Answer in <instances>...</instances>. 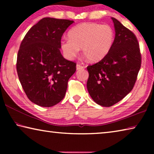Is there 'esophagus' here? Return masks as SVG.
Returning <instances> with one entry per match:
<instances>
[{"mask_svg": "<svg viewBox=\"0 0 154 154\" xmlns=\"http://www.w3.org/2000/svg\"><path fill=\"white\" fill-rule=\"evenodd\" d=\"M83 66H82V65H81V64H77V66H76V69H77V70H80V69H83Z\"/></svg>", "mask_w": 154, "mask_h": 154, "instance_id": "1", "label": "esophagus"}]
</instances>
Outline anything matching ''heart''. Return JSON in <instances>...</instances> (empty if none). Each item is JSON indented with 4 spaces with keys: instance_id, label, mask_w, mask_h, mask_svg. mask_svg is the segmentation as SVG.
Wrapping results in <instances>:
<instances>
[{
    "instance_id": "obj_1",
    "label": "heart",
    "mask_w": 154,
    "mask_h": 154,
    "mask_svg": "<svg viewBox=\"0 0 154 154\" xmlns=\"http://www.w3.org/2000/svg\"><path fill=\"white\" fill-rule=\"evenodd\" d=\"M69 38L61 41L60 47L64 57L72 60L82 48L88 60L98 62L107 55L115 39V33L110 26L95 22H85L69 31Z\"/></svg>"
}]
</instances>
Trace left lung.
Instances as JSON below:
<instances>
[{
	"instance_id": "left-lung-1",
	"label": "left lung",
	"mask_w": 154,
	"mask_h": 154,
	"mask_svg": "<svg viewBox=\"0 0 154 154\" xmlns=\"http://www.w3.org/2000/svg\"><path fill=\"white\" fill-rule=\"evenodd\" d=\"M116 36L105 58L87 67V88L91 98L102 106L122 100L133 88L141 64L139 45L134 34L111 17Z\"/></svg>"
}]
</instances>
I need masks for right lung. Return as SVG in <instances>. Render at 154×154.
<instances>
[{"label": "right lung", "instance_id": "add662e5", "mask_svg": "<svg viewBox=\"0 0 154 154\" xmlns=\"http://www.w3.org/2000/svg\"><path fill=\"white\" fill-rule=\"evenodd\" d=\"M74 22L45 17L28 30L17 58V72L27 97L44 107L56 105L64 98L68 81L76 63L61 54V38Z\"/></svg>", "mask_w": 154, "mask_h": 154}]
</instances>
